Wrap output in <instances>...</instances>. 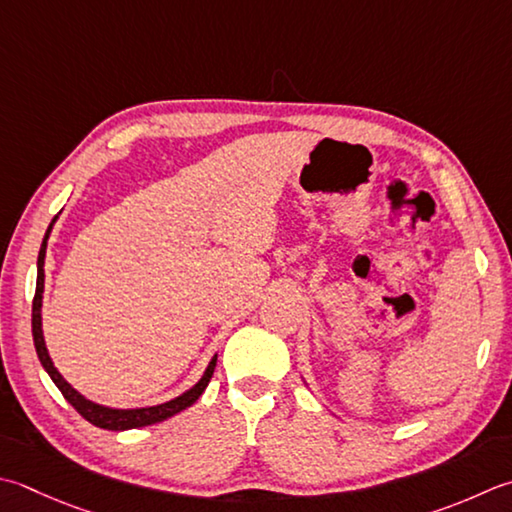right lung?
<instances>
[{
  "label": "right lung",
  "mask_w": 512,
  "mask_h": 512,
  "mask_svg": "<svg viewBox=\"0 0 512 512\" xmlns=\"http://www.w3.org/2000/svg\"><path fill=\"white\" fill-rule=\"evenodd\" d=\"M57 222V217L50 222L42 248H39V257H37V288H35V299H33V342H35V350L39 362H42L44 370L53 379L55 386L62 390V395L66 397V402L73 406L79 415H82L86 422H90L97 428L104 430H130V428H142V426H150L157 422H164V419L173 417L177 413H182L188 406H193L199 395L204 393L210 377L215 373V364H217V355L210 359V364L206 368V373L202 375V379L193 386L188 388L186 393H182L170 402L157 404V406H146V408H108L102 404H95L86 399L84 395H79L77 390L70 386L66 379L59 375V370L55 368L53 359L48 355V348L44 342V330H42V295H44V257H46V244H48V235L53 230V224Z\"/></svg>",
  "instance_id": "1"
}]
</instances>
